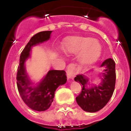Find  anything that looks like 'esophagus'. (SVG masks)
Wrapping results in <instances>:
<instances>
[{"label":"esophagus","mask_w":131,"mask_h":131,"mask_svg":"<svg viewBox=\"0 0 131 131\" xmlns=\"http://www.w3.org/2000/svg\"><path fill=\"white\" fill-rule=\"evenodd\" d=\"M67 76L68 79H73L76 75V69L73 64L69 65L67 68Z\"/></svg>","instance_id":"34e87169"}]
</instances>
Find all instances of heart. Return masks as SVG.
Returning a JSON list of instances; mask_svg holds the SVG:
<instances>
[{
	"label": "heart",
	"instance_id": "obj_1",
	"mask_svg": "<svg viewBox=\"0 0 131 131\" xmlns=\"http://www.w3.org/2000/svg\"><path fill=\"white\" fill-rule=\"evenodd\" d=\"M62 51L69 55L77 54L78 62L83 66L95 63L102 54V45L97 39L91 37L69 36L66 39Z\"/></svg>",
	"mask_w": 131,
	"mask_h": 131
}]
</instances>
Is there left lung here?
Returning a JSON list of instances; mask_svg holds the SVG:
<instances>
[{"label": "left lung", "instance_id": "obj_1", "mask_svg": "<svg viewBox=\"0 0 131 131\" xmlns=\"http://www.w3.org/2000/svg\"><path fill=\"white\" fill-rule=\"evenodd\" d=\"M102 72L98 74L99 84H91L86 74L77 75L74 80L82 84V91L76 97L77 104L85 112L94 113L104 107L113 93L115 84V63L112 58L103 62L100 66Z\"/></svg>", "mask_w": 131, "mask_h": 131}]
</instances>
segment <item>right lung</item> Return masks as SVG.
<instances>
[{"instance_id": "1", "label": "right lung", "mask_w": 131, "mask_h": 131, "mask_svg": "<svg viewBox=\"0 0 131 131\" xmlns=\"http://www.w3.org/2000/svg\"><path fill=\"white\" fill-rule=\"evenodd\" d=\"M52 31H41L31 37L20 55L17 73L18 91L25 104L37 112H43L50 107L56 89L67 82L66 71L50 69L40 81L31 80L25 68V62L31 58V48L50 39Z\"/></svg>"}]
</instances>
